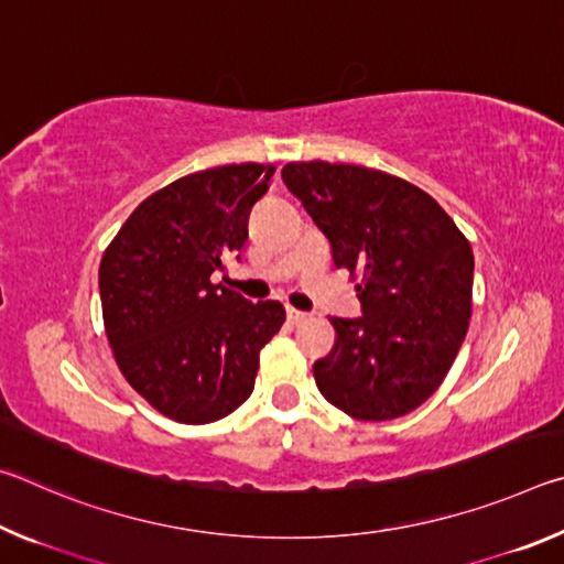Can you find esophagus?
<instances>
[{
    "label": "esophagus",
    "instance_id": "esophagus-1",
    "mask_svg": "<svg viewBox=\"0 0 564 564\" xmlns=\"http://www.w3.org/2000/svg\"><path fill=\"white\" fill-rule=\"evenodd\" d=\"M285 313H289V321H291V323H303V321L311 318V313L293 308V305H289V311H285Z\"/></svg>",
    "mask_w": 564,
    "mask_h": 564
}]
</instances>
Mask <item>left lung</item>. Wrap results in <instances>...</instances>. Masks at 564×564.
<instances>
[{
	"label": "left lung",
	"mask_w": 564,
	"mask_h": 564,
	"mask_svg": "<svg viewBox=\"0 0 564 564\" xmlns=\"http://www.w3.org/2000/svg\"><path fill=\"white\" fill-rule=\"evenodd\" d=\"M281 176L356 281L360 318H330L316 386L356 420H393L431 398L473 316V248L445 208L378 169L291 161Z\"/></svg>",
	"instance_id": "8db88e82"
}]
</instances>
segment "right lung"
I'll return each mask as SVG.
<instances>
[{"instance_id": "obj_1", "label": "right lung", "mask_w": 564, "mask_h": 564, "mask_svg": "<svg viewBox=\"0 0 564 564\" xmlns=\"http://www.w3.org/2000/svg\"><path fill=\"white\" fill-rule=\"evenodd\" d=\"M273 174L248 161L176 178L133 208L101 256L104 330L121 376L176 423L234 413L285 321L279 301L251 303L214 283L243 248Z\"/></svg>"}]
</instances>
